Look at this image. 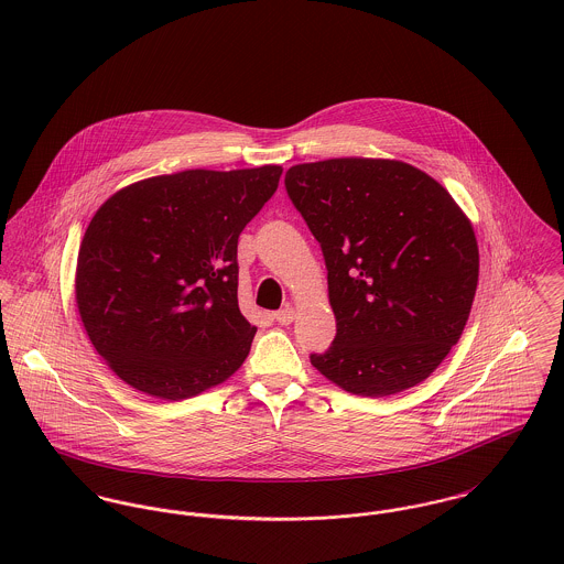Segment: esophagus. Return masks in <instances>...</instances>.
Listing matches in <instances>:
<instances>
[{
  "label": "esophagus",
  "mask_w": 564,
  "mask_h": 564,
  "mask_svg": "<svg viewBox=\"0 0 564 564\" xmlns=\"http://www.w3.org/2000/svg\"><path fill=\"white\" fill-rule=\"evenodd\" d=\"M294 317H296V313H294L292 307H285V310H281V312L274 313V319H276L279 324H283V326L292 324V322H294Z\"/></svg>",
  "instance_id": "obj_1"
}]
</instances>
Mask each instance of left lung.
<instances>
[{"instance_id": "1", "label": "left lung", "mask_w": 564, "mask_h": 564, "mask_svg": "<svg viewBox=\"0 0 564 564\" xmlns=\"http://www.w3.org/2000/svg\"><path fill=\"white\" fill-rule=\"evenodd\" d=\"M285 189L326 263L337 335L312 366L382 398L433 375L458 341L478 285V242L449 192L398 160L299 164Z\"/></svg>"}]
</instances>
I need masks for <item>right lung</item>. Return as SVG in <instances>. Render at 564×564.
I'll list each match as a JSON object with an SVG mask.
<instances>
[{"label": "right lung", "instance_id": "obj_1", "mask_svg": "<svg viewBox=\"0 0 564 564\" xmlns=\"http://www.w3.org/2000/svg\"><path fill=\"white\" fill-rule=\"evenodd\" d=\"M281 166L184 171L112 194L77 254L84 328L121 380L186 400L234 375L257 326L238 307V238Z\"/></svg>", "mask_w": 564, "mask_h": 564}]
</instances>
